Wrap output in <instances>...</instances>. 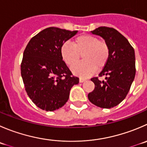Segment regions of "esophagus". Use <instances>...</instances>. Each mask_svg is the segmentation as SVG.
<instances>
[{
  "label": "esophagus",
  "instance_id": "esophagus-1",
  "mask_svg": "<svg viewBox=\"0 0 147 147\" xmlns=\"http://www.w3.org/2000/svg\"><path fill=\"white\" fill-rule=\"evenodd\" d=\"M85 80H86L84 79V78H80V82H85Z\"/></svg>",
  "mask_w": 147,
  "mask_h": 147
}]
</instances>
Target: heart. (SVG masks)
I'll list each match as a JSON object with an SVG mask.
<instances>
[{
  "mask_svg": "<svg viewBox=\"0 0 147 147\" xmlns=\"http://www.w3.org/2000/svg\"><path fill=\"white\" fill-rule=\"evenodd\" d=\"M61 55L69 67L75 65L82 55L84 61L75 65L72 70L75 75L86 78L96 69L101 70L105 67L109 59L110 48L106 42L95 36L82 34L75 38L72 45L64 43L61 47Z\"/></svg>",
  "mask_w": 147,
  "mask_h": 147,
  "instance_id": "1",
  "label": "heart"
}]
</instances>
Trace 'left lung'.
Segmentation results:
<instances>
[{"instance_id": "8db88e82", "label": "left lung", "mask_w": 147, "mask_h": 147, "mask_svg": "<svg viewBox=\"0 0 147 147\" xmlns=\"http://www.w3.org/2000/svg\"><path fill=\"white\" fill-rule=\"evenodd\" d=\"M100 36L110 48L108 62L99 77L91 78L95 88L88 94L89 100L102 108H111L119 105L127 95L136 75L135 52L133 47L121 33L113 28L100 26L91 31Z\"/></svg>"}]
</instances>
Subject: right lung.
Masks as SVG:
<instances>
[{
    "instance_id": "right-lung-1",
    "label": "right lung",
    "mask_w": 147,
    "mask_h": 147,
    "mask_svg": "<svg viewBox=\"0 0 147 147\" xmlns=\"http://www.w3.org/2000/svg\"><path fill=\"white\" fill-rule=\"evenodd\" d=\"M78 31L45 28L31 39L23 55L21 74L27 95L38 108L53 111L63 106L79 78L62 60L61 47Z\"/></svg>"
}]
</instances>
